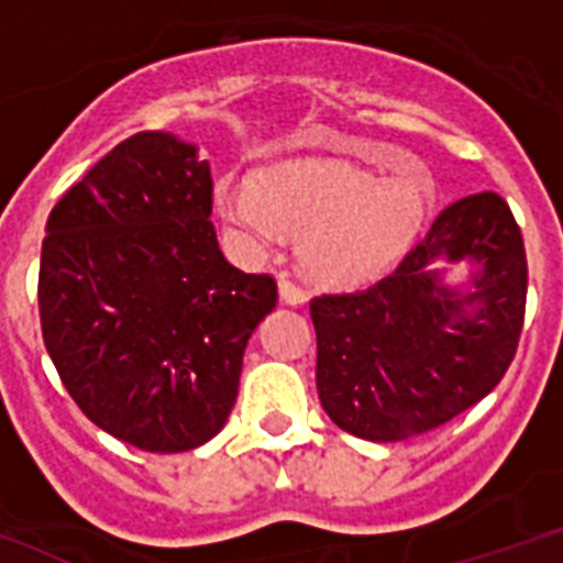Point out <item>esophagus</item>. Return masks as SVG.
Returning a JSON list of instances; mask_svg holds the SVG:
<instances>
[{"mask_svg":"<svg viewBox=\"0 0 563 563\" xmlns=\"http://www.w3.org/2000/svg\"><path fill=\"white\" fill-rule=\"evenodd\" d=\"M278 299L285 301V305H292V308H296V305H305V301H308V296H305L299 287L292 285L290 278L282 276L278 278Z\"/></svg>","mask_w":563,"mask_h":563,"instance_id":"obj_1","label":"esophagus"}]
</instances>
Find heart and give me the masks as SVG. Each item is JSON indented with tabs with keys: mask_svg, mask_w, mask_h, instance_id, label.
Here are the masks:
<instances>
[{
	"mask_svg": "<svg viewBox=\"0 0 563 563\" xmlns=\"http://www.w3.org/2000/svg\"><path fill=\"white\" fill-rule=\"evenodd\" d=\"M374 172L331 161H299L262 172L255 184L221 180L216 209L232 235L262 255L299 241L301 273L319 285L354 287L383 276L434 207L431 172L397 148H371ZM383 170L389 178L378 180Z\"/></svg>",
	"mask_w": 563,
	"mask_h": 563,
	"instance_id": "obj_1",
	"label": "heart"
}]
</instances>
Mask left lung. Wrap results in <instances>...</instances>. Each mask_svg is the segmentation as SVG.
<instances>
[{
    "mask_svg": "<svg viewBox=\"0 0 563 563\" xmlns=\"http://www.w3.org/2000/svg\"><path fill=\"white\" fill-rule=\"evenodd\" d=\"M460 261L470 273L449 283ZM523 308L527 253L512 212L495 192L460 198L391 276L310 301L319 402L371 443L438 429L500 383Z\"/></svg>",
    "mask_w": 563,
    "mask_h": 563,
    "instance_id": "1",
    "label": "left lung"
}]
</instances>
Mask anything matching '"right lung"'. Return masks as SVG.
<instances>
[{
	"label": "right lung",
	"instance_id": "right-lung-1",
	"mask_svg": "<svg viewBox=\"0 0 563 563\" xmlns=\"http://www.w3.org/2000/svg\"><path fill=\"white\" fill-rule=\"evenodd\" d=\"M209 161L137 132L51 209L40 255L48 356L88 420L143 452L198 449L224 429L250 336L276 282L218 247Z\"/></svg>",
	"mask_w": 563,
	"mask_h": 563
}]
</instances>
